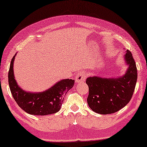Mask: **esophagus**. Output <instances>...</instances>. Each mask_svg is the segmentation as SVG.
<instances>
[{
  "label": "esophagus",
  "instance_id": "obj_1",
  "mask_svg": "<svg viewBox=\"0 0 147 147\" xmlns=\"http://www.w3.org/2000/svg\"><path fill=\"white\" fill-rule=\"evenodd\" d=\"M86 78V75L84 71H80L77 74L76 76V83H81L84 82Z\"/></svg>",
  "mask_w": 147,
  "mask_h": 147
}]
</instances>
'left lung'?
<instances>
[{
	"label": "left lung",
	"mask_w": 147,
	"mask_h": 147,
	"mask_svg": "<svg viewBox=\"0 0 147 147\" xmlns=\"http://www.w3.org/2000/svg\"><path fill=\"white\" fill-rule=\"evenodd\" d=\"M125 61L128 66L124 75L119 78L88 77L87 102L93 111L99 114L115 113L126 105L132 98L137 81V69L132 53L126 51Z\"/></svg>",
	"instance_id": "8db88e82"
}]
</instances>
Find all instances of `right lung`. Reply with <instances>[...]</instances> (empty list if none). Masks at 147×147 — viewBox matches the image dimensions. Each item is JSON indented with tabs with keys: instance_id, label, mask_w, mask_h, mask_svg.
<instances>
[{
	"instance_id": "1",
	"label": "right lung",
	"mask_w": 147,
	"mask_h": 147,
	"mask_svg": "<svg viewBox=\"0 0 147 147\" xmlns=\"http://www.w3.org/2000/svg\"><path fill=\"white\" fill-rule=\"evenodd\" d=\"M15 55L11 61L8 80L11 92L19 107L26 113L35 115H47L58 112L66 93L74 86V80H62L44 92H26L19 86L15 79L13 62Z\"/></svg>"
}]
</instances>
